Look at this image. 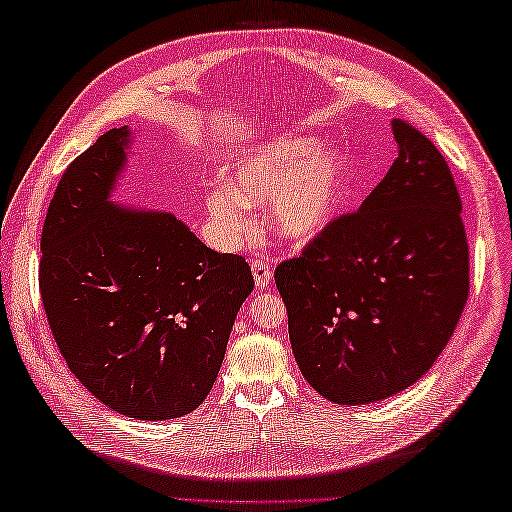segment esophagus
Segmentation results:
<instances>
[{
  "mask_svg": "<svg viewBox=\"0 0 512 512\" xmlns=\"http://www.w3.org/2000/svg\"><path fill=\"white\" fill-rule=\"evenodd\" d=\"M253 277H255V284L259 288H266L270 281H273V270H270V264L266 259H253Z\"/></svg>",
  "mask_w": 512,
  "mask_h": 512,
  "instance_id": "34e87169",
  "label": "esophagus"
}]
</instances>
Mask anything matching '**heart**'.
<instances>
[{"mask_svg": "<svg viewBox=\"0 0 512 512\" xmlns=\"http://www.w3.org/2000/svg\"><path fill=\"white\" fill-rule=\"evenodd\" d=\"M343 162L310 138H277L244 151L231 165V187L211 191L206 206L228 235H244L250 206L273 202L275 231L306 242L332 220L343 200Z\"/></svg>", "mask_w": 512, "mask_h": 512, "instance_id": "obj_1", "label": "heart"}]
</instances>
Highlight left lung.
Instances as JSON below:
<instances>
[{
  "mask_svg": "<svg viewBox=\"0 0 512 512\" xmlns=\"http://www.w3.org/2000/svg\"><path fill=\"white\" fill-rule=\"evenodd\" d=\"M398 158L361 209L275 268L301 374L336 405L398 394L429 372L469 299V242L447 160L394 118Z\"/></svg>",
  "mask_w": 512,
  "mask_h": 512,
  "instance_id": "8db88e82",
  "label": "left lung"
}]
</instances>
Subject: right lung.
<instances>
[{"label": "right lung", "mask_w": 512, "mask_h": 512, "mask_svg": "<svg viewBox=\"0 0 512 512\" xmlns=\"http://www.w3.org/2000/svg\"><path fill=\"white\" fill-rule=\"evenodd\" d=\"M129 134L110 129L63 171L43 222L39 292L92 396L129 418L169 420L209 396L255 281L244 257L206 248L171 213L107 202Z\"/></svg>", "instance_id": "right-lung-1"}]
</instances>
